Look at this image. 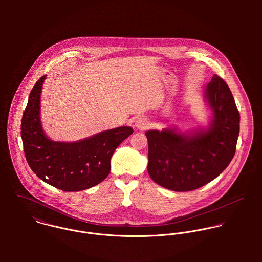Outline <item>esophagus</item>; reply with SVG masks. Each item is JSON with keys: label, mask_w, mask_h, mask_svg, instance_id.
<instances>
[{"label": "esophagus", "mask_w": 262, "mask_h": 262, "mask_svg": "<svg viewBox=\"0 0 262 262\" xmlns=\"http://www.w3.org/2000/svg\"><path fill=\"white\" fill-rule=\"evenodd\" d=\"M135 126H136L138 129H140V130H145V129L148 128L149 122H148V120H147L146 118L140 117V118H138V119L136 120Z\"/></svg>", "instance_id": "34e87169"}]
</instances>
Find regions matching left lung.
I'll use <instances>...</instances> for the list:
<instances>
[{
	"instance_id": "obj_1",
	"label": "left lung",
	"mask_w": 262,
	"mask_h": 262,
	"mask_svg": "<svg viewBox=\"0 0 262 262\" xmlns=\"http://www.w3.org/2000/svg\"><path fill=\"white\" fill-rule=\"evenodd\" d=\"M205 97L214 113L208 130L188 135L174 129L145 133L147 170L161 187L174 191L196 189L215 180L234 157L240 114L232 93L223 78L215 75L205 90Z\"/></svg>"
}]
</instances>
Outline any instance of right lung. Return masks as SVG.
I'll return each instance as SVG.
<instances>
[{
	"label": "right lung",
	"mask_w": 262,
	"mask_h": 262,
	"mask_svg": "<svg viewBox=\"0 0 262 262\" xmlns=\"http://www.w3.org/2000/svg\"><path fill=\"white\" fill-rule=\"evenodd\" d=\"M45 76L33 86L22 117L26 160L39 179L61 190L78 191L97 186L109 176L114 151L133 129L118 127L71 143L51 141L40 122V93Z\"/></svg>",
	"instance_id": "obj_1"
}]
</instances>
